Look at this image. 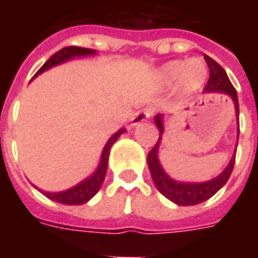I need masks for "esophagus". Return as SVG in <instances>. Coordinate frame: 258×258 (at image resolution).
Returning a JSON list of instances; mask_svg holds the SVG:
<instances>
[{
  "instance_id": "1",
  "label": "esophagus",
  "mask_w": 258,
  "mask_h": 258,
  "mask_svg": "<svg viewBox=\"0 0 258 258\" xmlns=\"http://www.w3.org/2000/svg\"><path fill=\"white\" fill-rule=\"evenodd\" d=\"M152 114H153V112H152L151 109L138 110V112L134 114V117H133V125H137V124L144 123V121H146L148 118L152 117Z\"/></svg>"
}]
</instances>
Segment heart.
I'll list each match as a JSON object with an SVG mask.
<instances>
[{
	"mask_svg": "<svg viewBox=\"0 0 258 258\" xmlns=\"http://www.w3.org/2000/svg\"><path fill=\"white\" fill-rule=\"evenodd\" d=\"M164 81L171 83L181 77V87L188 92L199 90L207 77V70L205 64L198 59H192L188 62L174 60L167 63L162 70Z\"/></svg>",
	"mask_w": 258,
	"mask_h": 258,
	"instance_id": "1",
	"label": "heart"
}]
</instances>
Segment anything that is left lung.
Masks as SVG:
<instances>
[{"mask_svg": "<svg viewBox=\"0 0 258 258\" xmlns=\"http://www.w3.org/2000/svg\"><path fill=\"white\" fill-rule=\"evenodd\" d=\"M205 60L207 62V66H209V70H210V76H209V81H207V84L205 87V92H225V94H228L232 98L233 103H235V110H236V116L239 118L238 94H236V90H235L232 83L228 79L225 70L221 68V64L217 63L214 59H211L207 55H205ZM155 123H156L160 134H162L163 123L160 114H157L156 117H155ZM160 140H162V135L159 137V141H157L156 145L153 146L151 152L148 153V166H149V170H151L152 179H153L156 188L163 196H166L167 199H170L171 202L179 206L199 205L202 202L210 199L213 195H216L224 185L227 184L228 178L232 174L233 166H235V155L231 159L228 167L218 177L211 179V181L202 182V184L177 182V181H173L167 174L164 173V170H163L160 163H159L157 148H159Z\"/></svg>", "mask_w": 258, "mask_h": 258, "instance_id": "obj_1", "label": "left lung"}]
</instances>
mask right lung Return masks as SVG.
I'll use <instances>...</instances> for the list:
<instances>
[{"mask_svg": "<svg viewBox=\"0 0 258 258\" xmlns=\"http://www.w3.org/2000/svg\"><path fill=\"white\" fill-rule=\"evenodd\" d=\"M95 53V51L92 49H88V48H81V47H66L59 49L58 52H55L48 59L45 63L42 64L40 70L37 72L34 76L42 73L44 70L52 68V66H56V64L62 63V62H66L68 59H72L74 56H85V55H92ZM124 130H120L118 133L113 135L110 140L107 141V144L105 145V149L102 152L101 163L98 166V170L95 171V174L90 177L88 179L83 181L81 184L76 185L73 188H70L68 190H63V192H56V194H51V192H44L41 190L42 194L45 195L47 198H49L51 200H55L58 203H62V205H83L85 202H88L91 198H94L98 190L101 189L102 184H103V179H105V175H106L107 170V160H109V152H110V148L112 145L117 141V138L120 135L123 134Z\"/></svg>", "mask_w": 258, "mask_h": 258, "instance_id": "obj_1", "label": "right lung"}]
</instances>
